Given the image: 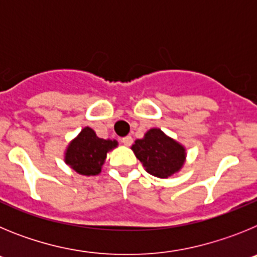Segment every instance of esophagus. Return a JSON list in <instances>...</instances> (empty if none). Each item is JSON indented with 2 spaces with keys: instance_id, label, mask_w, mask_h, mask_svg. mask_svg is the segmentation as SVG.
<instances>
[{
  "instance_id": "esophagus-1",
  "label": "esophagus",
  "mask_w": 257,
  "mask_h": 257,
  "mask_svg": "<svg viewBox=\"0 0 257 257\" xmlns=\"http://www.w3.org/2000/svg\"><path fill=\"white\" fill-rule=\"evenodd\" d=\"M133 138L131 136H124V138H122V143H123V145H126V147H130L131 144H133Z\"/></svg>"
}]
</instances>
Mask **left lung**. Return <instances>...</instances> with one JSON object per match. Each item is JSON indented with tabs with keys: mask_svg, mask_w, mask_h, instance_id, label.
Instances as JSON below:
<instances>
[{
	"mask_svg": "<svg viewBox=\"0 0 257 257\" xmlns=\"http://www.w3.org/2000/svg\"><path fill=\"white\" fill-rule=\"evenodd\" d=\"M145 171L156 178L167 179L178 174L187 161V148L166 135L161 128H151L131 147Z\"/></svg>",
	"mask_w": 257,
	"mask_h": 257,
	"instance_id": "1",
	"label": "left lung"
}]
</instances>
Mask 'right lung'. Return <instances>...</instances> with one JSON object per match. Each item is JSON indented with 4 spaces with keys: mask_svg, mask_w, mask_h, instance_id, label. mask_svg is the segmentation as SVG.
<instances>
[{
    "mask_svg": "<svg viewBox=\"0 0 257 257\" xmlns=\"http://www.w3.org/2000/svg\"><path fill=\"white\" fill-rule=\"evenodd\" d=\"M114 139H101L91 127H83L81 133L69 142L64 152V162L83 176L100 174L106 154L117 148Z\"/></svg>",
    "mask_w": 257,
    "mask_h": 257,
    "instance_id": "1",
    "label": "right lung"
}]
</instances>
